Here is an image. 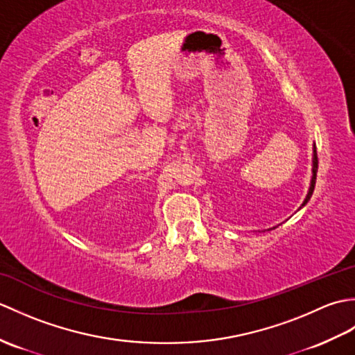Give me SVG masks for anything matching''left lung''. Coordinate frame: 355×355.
<instances>
[{
    "instance_id": "1",
    "label": "left lung",
    "mask_w": 355,
    "mask_h": 355,
    "mask_svg": "<svg viewBox=\"0 0 355 355\" xmlns=\"http://www.w3.org/2000/svg\"><path fill=\"white\" fill-rule=\"evenodd\" d=\"M318 163H319V160H318V150H315V148H314V155H313V178H311V186H310V191H308V195H306V198H305V201H304V205H302V206H305V205H306L308 200H310V198H311V195H313L314 186H315V177H318Z\"/></svg>"
}]
</instances>
